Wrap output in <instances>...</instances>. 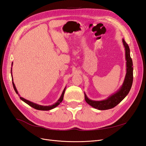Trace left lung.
I'll use <instances>...</instances> for the list:
<instances>
[{"mask_svg":"<svg viewBox=\"0 0 146 146\" xmlns=\"http://www.w3.org/2000/svg\"><path fill=\"white\" fill-rule=\"evenodd\" d=\"M123 44L125 49V58L127 61V74L122 87L115 94L111 96L109 98L104 100L102 101H94L91 100L87 98L85 94V99L86 102L96 109L100 110H105L114 108L119 104L124 99L126 96L129 94L131 89L133 83V62L130 55V48L126 42L123 39Z\"/></svg>","mask_w":146,"mask_h":146,"instance_id":"8db88e82","label":"left lung"}]
</instances>
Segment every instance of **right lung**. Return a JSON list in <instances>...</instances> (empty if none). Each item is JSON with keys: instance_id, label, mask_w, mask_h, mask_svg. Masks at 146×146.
<instances>
[{"instance_id": "add662e5", "label": "right lung", "mask_w": 146, "mask_h": 146, "mask_svg": "<svg viewBox=\"0 0 146 146\" xmlns=\"http://www.w3.org/2000/svg\"><path fill=\"white\" fill-rule=\"evenodd\" d=\"M12 64H13V63H12ZM11 69H12V68H11ZM11 69V75H12ZM12 81H13V77H12ZM12 83H13V88H14L15 91H16V92L17 94H18V92H17V90H16V86H15V84H14V82H13ZM65 89H66V88H64V90L63 91L62 94H61V97H60V98L59 99V100H58V101H57V102L55 103V104H54V105H49V106H42V105H38V104H34V103L32 102H30V101H29V100H26V99H24V98H21V97H20V99H21L22 100H23V101L24 102H25L26 104H27L29 105H30V107H33V108L36 109V110H51V109H53V108H55L56 107H57V106H58V105L61 102H62V100H63V97H64V94Z\"/></svg>"}]
</instances>
